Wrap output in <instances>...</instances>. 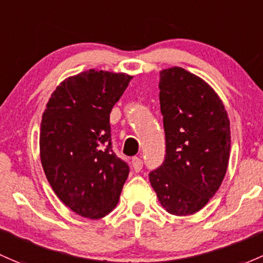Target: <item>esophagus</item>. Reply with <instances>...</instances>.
I'll return each instance as SVG.
<instances>
[{
  "label": "esophagus",
  "instance_id": "1",
  "mask_svg": "<svg viewBox=\"0 0 263 263\" xmlns=\"http://www.w3.org/2000/svg\"><path fill=\"white\" fill-rule=\"evenodd\" d=\"M142 166H143V161L140 159V157H134V159H132V167H134V170L136 171V173L141 171Z\"/></svg>",
  "mask_w": 263,
  "mask_h": 263
}]
</instances>
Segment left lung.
Instances as JSON below:
<instances>
[{"mask_svg": "<svg viewBox=\"0 0 263 263\" xmlns=\"http://www.w3.org/2000/svg\"><path fill=\"white\" fill-rule=\"evenodd\" d=\"M159 88L166 155L148 178L166 212L194 214L224 179L231 151L228 115L211 85L179 66L160 71Z\"/></svg>", "mask_w": 263, "mask_h": 263, "instance_id": "1", "label": "left lung"}]
</instances>
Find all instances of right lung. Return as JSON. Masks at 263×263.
Here are the masks:
<instances>
[{
	"label": "right lung",
	"mask_w": 263,
	"mask_h": 263,
	"mask_svg": "<svg viewBox=\"0 0 263 263\" xmlns=\"http://www.w3.org/2000/svg\"><path fill=\"white\" fill-rule=\"evenodd\" d=\"M131 79L90 69L60 83L43 113L46 179L68 208L89 219L115 209L128 176V165L112 148L109 115Z\"/></svg>",
	"instance_id": "1"
}]
</instances>
